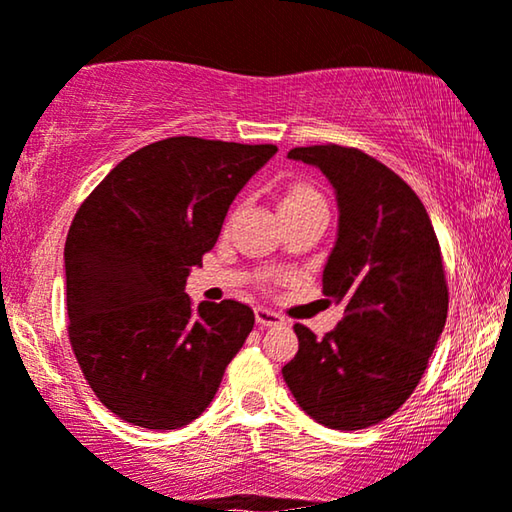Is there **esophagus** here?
<instances>
[{"label": "esophagus", "mask_w": 512, "mask_h": 512, "mask_svg": "<svg viewBox=\"0 0 512 512\" xmlns=\"http://www.w3.org/2000/svg\"><path fill=\"white\" fill-rule=\"evenodd\" d=\"M256 322L261 327H272V325H281L283 318L279 316L277 311L265 309V306H256Z\"/></svg>", "instance_id": "34e87169"}]
</instances>
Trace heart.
<instances>
[{
    "label": "heart",
    "mask_w": 512,
    "mask_h": 512,
    "mask_svg": "<svg viewBox=\"0 0 512 512\" xmlns=\"http://www.w3.org/2000/svg\"><path fill=\"white\" fill-rule=\"evenodd\" d=\"M311 203H325L322 196L313 190L311 185L297 183L293 187H288L286 194L281 196V206L279 208H290V206H311Z\"/></svg>",
    "instance_id": "heart-1"
}]
</instances>
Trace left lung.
I'll return each mask as SVG.
<instances>
[{
    "label": "left lung",
    "instance_id": "8db88e82",
    "mask_svg": "<svg viewBox=\"0 0 512 512\" xmlns=\"http://www.w3.org/2000/svg\"><path fill=\"white\" fill-rule=\"evenodd\" d=\"M288 157L320 169L334 187L338 229L322 295L345 311L325 338L295 325L300 350L281 368L283 380L322 426H375L410 398L444 329L437 235L412 187L375 157L336 144L293 148Z\"/></svg>",
    "mask_w": 512,
    "mask_h": 512
}]
</instances>
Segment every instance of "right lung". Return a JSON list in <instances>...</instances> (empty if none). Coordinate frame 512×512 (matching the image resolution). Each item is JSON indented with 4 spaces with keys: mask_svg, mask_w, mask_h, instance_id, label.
Instances as JSON below:
<instances>
[{
    "mask_svg": "<svg viewBox=\"0 0 512 512\" xmlns=\"http://www.w3.org/2000/svg\"><path fill=\"white\" fill-rule=\"evenodd\" d=\"M277 146L169 137L109 171L70 224L68 336L100 403L132 426L176 430L212 403L254 329L247 304L192 306L185 283Z\"/></svg>",
    "mask_w": 512,
    "mask_h": 512,
    "instance_id": "1",
    "label": "right lung"
}]
</instances>
